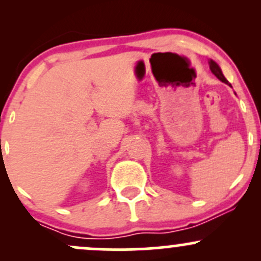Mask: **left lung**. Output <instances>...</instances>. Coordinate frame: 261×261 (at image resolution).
Here are the masks:
<instances>
[{
	"mask_svg": "<svg viewBox=\"0 0 261 261\" xmlns=\"http://www.w3.org/2000/svg\"><path fill=\"white\" fill-rule=\"evenodd\" d=\"M208 65H210V70H211V72L214 73L215 76H216L218 80H220V81H222V82H223V83H226V85L230 86L228 81L226 80V77L223 76V73H222V71H221L220 66H218V65L216 64V62H215V61H212V60H210V61H208Z\"/></svg>",
	"mask_w": 261,
	"mask_h": 261,
	"instance_id": "left-lung-1",
	"label": "left lung"
}]
</instances>
